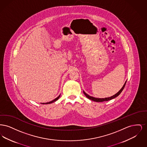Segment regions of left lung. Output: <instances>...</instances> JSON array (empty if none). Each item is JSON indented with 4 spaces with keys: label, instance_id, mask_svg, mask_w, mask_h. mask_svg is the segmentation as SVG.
<instances>
[{
    "label": "left lung",
    "instance_id": "obj_1",
    "mask_svg": "<svg viewBox=\"0 0 147 147\" xmlns=\"http://www.w3.org/2000/svg\"><path fill=\"white\" fill-rule=\"evenodd\" d=\"M126 84V82H125V84L123 85V87L121 88V89L119 90V91L117 92V93H116L115 95H113L112 96H111V97H110V98H94V97H92V96H89V95H88L86 92H85L84 91H83V92H84V95L87 97V98H89L90 100H92V101H96V102H103V101H109V100H112L113 98H116L117 96H118L121 93V92L122 91V90H123V89H124V88H125V85Z\"/></svg>",
    "mask_w": 147,
    "mask_h": 147
}]
</instances>
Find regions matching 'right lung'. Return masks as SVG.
I'll return each mask as SVG.
<instances>
[{"instance_id": "obj_1", "label": "right lung", "mask_w": 147, "mask_h": 147, "mask_svg": "<svg viewBox=\"0 0 147 147\" xmlns=\"http://www.w3.org/2000/svg\"><path fill=\"white\" fill-rule=\"evenodd\" d=\"M60 96H61V95L59 96H58L57 98H56L55 100H52V101H50L49 102H46V103H45V104H51V103H52V102H55L56 101H57L59 97H60ZM43 104H45V103H43Z\"/></svg>"}]
</instances>
